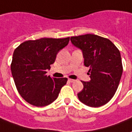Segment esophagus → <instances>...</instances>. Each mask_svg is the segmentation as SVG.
<instances>
[{
  "label": "esophagus",
  "instance_id": "34e87169",
  "mask_svg": "<svg viewBox=\"0 0 132 132\" xmlns=\"http://www.w3.org/2000/svg\"><path fill=\"white\" fill-rule=\"evenodd\" d=\"M69 81L70 82H74L76 81V80H73V79H69Z\"/></svg>",
  "mask_w": 132,
  "mask_h": 132
}]
</instances>
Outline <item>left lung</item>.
Masks as SVG:
<instances>
[{
    "label": "left lung",
    "mask_w": 132,
    "mask_h": 132,
    "mask_svg": "<svg viewBox=\"0 0 132 132\" xmlns=\"http://www.w3.org/2000/svg\"><path fill=\"white\" fill-rule=\"evenodd\" d=\"M71 41L82 52L84 65L89 68V82L81 81L79 100L90 107H100L113 98L122 74L120 51L107 38L94 34L73 36Z\"/></svg>",
    "instance_id": "8db88e82"
}]
</instances>
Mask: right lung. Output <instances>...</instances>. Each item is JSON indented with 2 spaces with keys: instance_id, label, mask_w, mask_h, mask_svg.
Returning <instances> with one entry per match:
<instances>
[{
  "instance_id": "add662e5",
  "label": "right lung",
  "mask_w": 132,
  "mask_h": 132,
  "mask_svg": "<svg viewBox=\"0 0 132 132\" xmlns=\"http://www.w3.org/2000/svg\"><path fill=\"white\" fill-rule=\"evenodd\" d=\"M70 38H40L27 40L13 53L12 75L19 94L31 105L47 106L55 101L66 78H55L46 76L59 50L69 44Z\"/></svg>"
}]
</instances>
